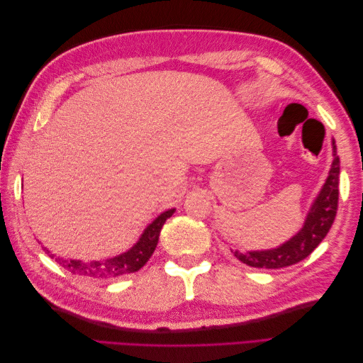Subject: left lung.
Here are the masks:
<instances>
[{
  "mask_svg": "<svg viewBox=\"0 0 363 363\" xmlns=\"http://www.w3.org/2000/svg\"><path fill=\"white\" fill-rule=\"evenodd\" d=\"M333 157L335 159L332 162L328 177L323 189L315 199L309 213H307L304 225L300 232L277 248L247 252L235 251V256L240 262L252 268L279 269L301 262L321 244V240L325 238L335 221L339 200V157L336 156L335 140Z\"/></svg>",
  "mask_w": 363,
  "mask_h": 363,
  "instance_id": "8db88e82",
  "label": "left lung"
}]
</instances>
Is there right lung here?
<instances>
[{"label":"right lung","mask_w":363,"mask_h":363,"mask_svg":"<svg viewBox=\"0 0 363 363\" xmlns=\"http://www.w3.org/2000/svg\"><path fill=\"white\" fill-rule=\"evenodd\" d=\"M174 212L175 208H169V211L160 213L155 221L144 230V233L140 235L139 240L133 247L113 259L100 260V262L94 260L91 263H86L75 259L67 260V259L56 257V262L65 269H68L72 274H77V276H84L91 279H115L119 276H124V274L136 272L145 265L152 252H155L159 242L160 230L164 221H167L168 218H171ZM43 250H45V252L51 259H54V255H51L50 250L47 248Z\"/></svg>","instance_id":"obj_1"}]
</instances>
